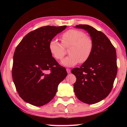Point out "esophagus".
Wrapping results in <instances>:
<instances>
[{
  "mask_svg": "<svg viewBox=\"0 0 127 127\" xmlns=\"http://www.w3.org/2000/svg\"><path fill=\"white\" fill-rule=\"evenodd\" d=\"M66 72H67L68 73H70V69L66 68Z\"/></svg>",
  "mask_w": 127,
  "mask_h": 127,
  "instance_id": "1",
  "label": "esophagus"
}]
</instances>
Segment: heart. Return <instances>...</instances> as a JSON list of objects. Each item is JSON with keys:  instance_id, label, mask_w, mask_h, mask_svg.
Wrapping results in <instances>:
<instances>
[{"instance_id": "1", "label": "heart", "mask_w": 127, "mask_h": 127, "mask_svg": "<svg viewBox=\"0 0 127 127\" xmlns=\"http://www.w3.org/2000/svg\"><path fill=\"white\" fill-rule=\"evenodd\" d=\"M61 38L62 43L55 39L51 40L49 48L56 59L62 60L66 53L64 47H70V55L62 61L63 65L70 66L79 62L85 63L91 57L94 49L93 40L83 31L76 29L69 30L62 34Z\"/></svg>"}]
</instances>
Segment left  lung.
Segmentation results:
<instances>
[{"label": "left lung", "instance_id": "left-lung-1", "mask_svg": "<svg viewBox=\"0 0 127 127\" xmlns=\"http://www.w3.org/2000/svg\"><path fill=\"white\" fill-rule=\"evenodd\" d=\"M90 33L94 49L90 58L71 72L76 77L75 95L82 102L93 104L106 97L111 92L117 74V53L114 46L102 32L87 25H79Z\"/></svg>", "mask_w": 127, "mask_h": 127}]
</instances>
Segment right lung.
Masks as SVG:
<instances>
[{
	"label": "right lung",
	"mask_w": 127,
	"mask_h": 127,
	"mask_svg": "<svg viewBox=\"0 0 127 127\" xmlns=\"http://www.w3.org/2000/svg\"><path fill=\"white\" fill-rule=\"evenodd\" d=\"M66 27L43 26L27 33L16 47L12 78L17 92L26 102L36 106L48 104L67 76L65 68L52 57L49 42Z\"/></svg>",
	"instance_id": "1"
}]
</instances>
